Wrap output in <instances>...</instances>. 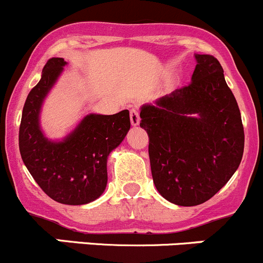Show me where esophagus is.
Wrapping results in <instances>:
<instances>
[{
	"instance_id": "esophagus-1",
	"label": "esophagus",
	"mask_w": 263,
	"mask_h": 263,
	"mask_svg": "<svg viewBox=\"0 0 263 263\" xmlns=\"http://www.w3.org/2000/svg\"><path fill=\"white\" fill-rule=\"evenodd\" d=\"M129 118H131L132 126H139L140 113H139V110H137V108H131V112H129Z\"/></svg>"
}]
</instances>
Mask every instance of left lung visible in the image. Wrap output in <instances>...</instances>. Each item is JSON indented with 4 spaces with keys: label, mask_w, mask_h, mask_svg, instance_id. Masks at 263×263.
<instances>
[{
    "label": "left lung",
    "mask_w": 263,
    "mask_h": 263,
    "mask_svg": "<svg viewBox=\"0 0 263 263\" xmlns=\"http://www.w3.org/2000/svg\"><path fill=\"white\" fill-rule=\"evenodd\" d=\"M187 86L141 107L151 174L158 192L196 206L219 192L239 166L245 131L237 100L213 55L195 54Z\"/></svg>",
    "instance_id": "obj_1"
}]
</instances>
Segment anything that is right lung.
Instances as JSON below:
<instances>
[{"label":"right lung","instance_id":"right-lung-1","mask_svg":"<svg viewBox=\"0 0 263 263\" xmlns=\"http://www.w3.org/2000/svg\"><path fill=\"white\" fill-rule=\"evenodd\" d=\"M66 65L63 58H50L41 80L29 92L18 147L29 173L52 200L85 205L105 191L108 156L123 141L131 122L127 109L112 116L90 113L62 140L48 139L41 127L42 107Z\"/></svg>","mask_w":263,"mask_h":263}]
</instances>
